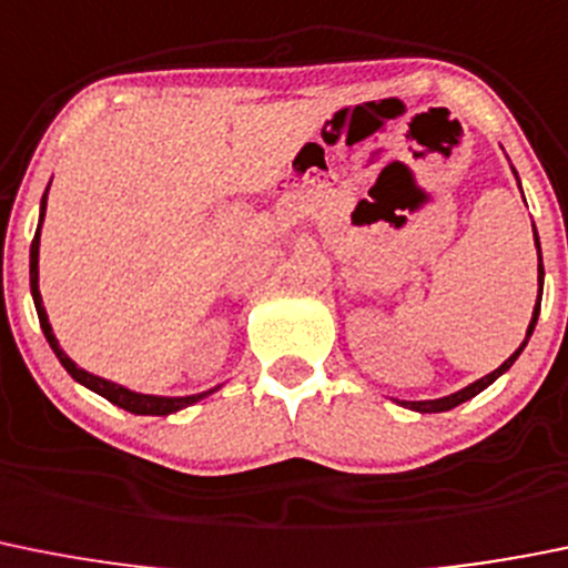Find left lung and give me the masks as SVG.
Segmentation results:
<instances>
[{
  "label": "left lung",
  "instance_id": "obj_1",
  "mask_svg": "<svg viewBox=\"0 0 568 568\" xmlns=\"http://www.w3.org/2000/svg\"><path fill=\"white\" fill-rule=\"evenodd\" d=\"M535 244H538V258H540V242H538V233H535ZM538 278H540V287H544V262L538 264ZM538 312H540V295H538V304H535L532 321H529L527 337H524V343H521V346L515 348V355H509L507 361H504L501 366L496 368V372H490V374H487V377L476 379V383H470V386H467V388H462V392L450 394V397H442V399H423V403H403L405 408L423 410V414H436V410H450V408H456V405H462V403H467V399H470V397H476L478 392H485V388L490 386L493 379H498V377H501V374L507 372L509 366H513V363H515V357L521 355V352H524V346H527V341H529V335H532L535 324H538Z\"/></svg>",
  "mask_w": 568,
  "mask_h": 568
}]
</instances>
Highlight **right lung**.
<instances>
[{
	"label": "right lung",
	"mask_w": 568,
	"mask_h": 568,
	"mask_svg": "<svg viewBox=\"0 0 568 568\" xmlns=\"http://www.w3.org/2000/svg\"><path fill=\"white\" fill-rule=\"evenodd\" d=\"M44 211H47V194H44V200H41V220H44ZM41 220H39V231H36L33 244H30V290H33V301H36V312H39L41 332H44L47 343H50V348H53L55 357H59V361H61V366H64L67 372L72 374V379H78L81 386L92 388V392H95V394L106 397L109 403H114V405H118V408L132 410V414H143V416L174 414V410L185 408V405H194L196 399H202V397H207V394L216 392V388H211V392L194 394V397H154V394L129 392V388L118 386V383H109V379L95 377V374L78 368L75 363H72L70 357H67L64 352H61L59 341H55V335H53V326H50V321H47L44 304H41V293H39V233H41Z\"/></svg>",
	"instance_id": "obj_1"
}]
</instances>
